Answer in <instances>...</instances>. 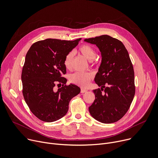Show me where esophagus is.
<instances>
[{"label": "esophagus", "instance_id": "esophagus-1", "mask_svg": "<svg viewBox=\"0 0 158 158\" xmlns=\"http://www.w3.org/2000/svg\"><path fill=\"white\" fill-rule=\"evenodd\" d=\"M88 91V90L87 89H81V93H85V92H87Z\"/></svg>", "mask_w": 158, "mask_h": 158}]
</instances>
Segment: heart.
Returning <instances> with one entry per match:
<instances>
[{
    "label": "heart",
    "mask_w": 158,
    "mask_h": 158,
    "mask_svg": "<svg viewBox=\"0 0 158 158\" xmlns=\"http://www.w3.org/2000/svg\"><path fill=\"white\" fill-rule=\"evenodd\" d=\"M79 52L84 55L85 58L93 63L94 59L96 56V51L94 47L88 44H82L78 49ZM74 58V52H70L65 56L64 60V66L67 69H71L72 62ZM93 77V74L91 73H82L76 72L74 74L70 75L69 81L71 83L79 85L81 87H86Z\"/></svg>",
    "instance_id": "1"
}]
</instances>
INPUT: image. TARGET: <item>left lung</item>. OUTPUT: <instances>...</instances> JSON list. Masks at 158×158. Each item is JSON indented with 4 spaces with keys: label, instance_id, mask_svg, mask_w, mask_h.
<instances>
[{
    "label": "left lung",
    "instance_id": "left-lung-1",
    "mask_svg": "<svg viewBox=\"0 0 158 158\" xmlns=\"http://www.w3.org/2000/svg\"><path fill=\"white\" fill-rule=\"evenodd\" d=\"M84 41L96 45L102 56L94 79L102 88L93 90L95 99L89 111L100 122H116L128 110L135 92L134 67L128 51L121 41L108 35Z\"/></svg>",
    "mask_w": 158,
    "mask_h": 158
}]
</instances>
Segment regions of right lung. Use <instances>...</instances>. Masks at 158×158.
I'll return each mask as SVG.
<instances>
[{
	"mask_svg": "<svg viewBox=\"0 0 158 158\" xmlns=\"http://www.w3.org/2000/svg\"><path fill=\"white\" fill-rule=\"evenodd\" d=\"M80 40L38 41L26 55L21 74L23 94L31 111L41 121L52 122L62 118L68 111L70 99L81 91L76 85H67V79L62 76L66 73L65 55ZM57 83L63 85L56 91L54 87Z\"/></svg>",
	"mask_w": 158,
	"mask_h": 158,
	"instance_id": "add662e5",
	"label": "right lung"
}]
</instances>
